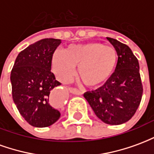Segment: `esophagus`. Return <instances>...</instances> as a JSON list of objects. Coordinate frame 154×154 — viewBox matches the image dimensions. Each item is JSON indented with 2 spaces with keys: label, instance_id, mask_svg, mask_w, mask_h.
<instances>
[{
  "label": "esophagus",
  "instance_id": "esophagus-1",
  "mask_svg": "<svg viewBox=\"0 0 154 154\" xmlns=\"http://www.w3.org/2000/svg\"><path fill=\"white\" fill-rule=\"evenodd\" d=\"M69 92L74 94V95H77V96L82 95V92H81V91H79L77 90V89H75V88H72V87L69 88Z\"/></svg>",
  "mask_w": 154,
  "mask_h": 154
}]
</instances>
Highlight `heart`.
<instances>
[{
	"label": "heart",
	"mask_w": 154,
	"mask_h": 154,
	"mask_svg": "<svg viewBox=\"0 0 154 154\" xmlns=\"http://www.w3.org/2000/svg\"><path fill=\"white\" fill-rule=\"evenodd\" d=\"M117 63L116 51L100 43L72 44L52 57L53 70L60 82H68L78 67V77L90 88L102 87L115 72Z\"/></svg>",
	"instance_id": "b5f03b06"
}]
</instances>
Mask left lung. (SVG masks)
<instances>
[{
  "label": "left lung",
  "instance_id": "left-lung-1",
  "mask_svg": "<svg viewBox=\"0 0 154 154\" xmlns=\"http://www.w3.org/2000/svg\"><path fill=\"white\" fill-rule=\"evenodd\" d=\"M106 38L118 54L116 71L102 87L83 96L101 121L118 125L135 114L142 99L143 86L139 61L132 50L115 38Z\"/></svg>",
  "mask_w": 154,
  "mask_h": 154
}]
</instances>
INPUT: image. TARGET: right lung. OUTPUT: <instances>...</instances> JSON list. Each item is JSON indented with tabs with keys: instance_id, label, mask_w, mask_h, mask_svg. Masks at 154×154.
<instances>
[{
	"instance_id": "1",
	"label": "right lung",
	"mask_w": 154,
	"mask_h": 154,
	"mask_svg": "<svg viewBox=\"0 0 154 154\" xmlns=\"http://www.w3.org/2000/svg\"><path fill=\"white\" fill-rule=\"evenodd\" d=\"M61 39L44 38L21 51L11 73L12 97L22 117L34 127L52 125L60 112L52 105L51 95L61 83L51 72L52 57Z\"/></svg>"
}]
</instances>
